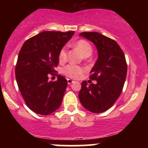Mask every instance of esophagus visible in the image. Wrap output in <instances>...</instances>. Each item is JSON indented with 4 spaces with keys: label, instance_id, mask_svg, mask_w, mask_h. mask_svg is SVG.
Masks as SVG:
<instances>
[{
    "label": "esophagus",
    "instance_id": "esophagus-1",
    "mask_svg": "<svg viewBox=\"0 0 148 148\" xmlns=\"http://www.w3.org/2000/svg\"><path fill=\"white\" fill-rule=\"evenodd\" d=\"M74 82V81H72V79H67V84H68L69 85L72 84V83Z\"/></svg>",
    "mask_w": 148,
    "mask_h": 148
}]
</instances>
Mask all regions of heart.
<instances>
[{"label":"heart","mask_w":148,"mask_h":148,"mask_svg":"<svg viewBox=\"0 0 148 148\" xmlns=\"http://www.w3.org/2000/svg\"><path fill=\"white\" fill-rule=\"evenodd\" d=\"M74 47L79 49L84 57H88L92 53V47L89 42L86 40H79L74 44ZM59 61L64 62L67 58V47H64L60 49L58 54ZM84 72V68L81 66L75 65V64H68L62 69V73L65 76L72 79H77L79 75Z\"/></svg>","instance_id":"b5f03b06"}]
</instances>
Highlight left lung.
<instances>
[{"instance_id": "8db88e82", "label": "left lung", "mask_w": 148, "mask_h": 148, "mask_svg": "<svg viewBox=\"0 0 148 148\" xmlns=\"http://www.w3.org/2000/svg\"><path fill=\"white\" fill-rule=\"evenodd\" d=\"M84 37L96 46L98 58L90 71V79L97 84L81 83L79 98L85 108L92 113L107 111L114 104L123 91L127 76L125 54L115 40L97 32H84Z\"/></svg>"}]
</instances>
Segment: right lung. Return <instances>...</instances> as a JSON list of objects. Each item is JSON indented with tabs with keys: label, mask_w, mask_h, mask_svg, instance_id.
I'll use <instances>...</instances> for the list:
<instances>
[{
	"label": "right lung",
	"mask_w": 148,
	"mask_h": 148,
	"mask_svg": "<svg viewBox=\"0 0 148 148\" xmlns=\"http://www.w3.org/2000/svg\"><path fill=\"white\" fill-rule=\"evenodd\" d=\"M74 34L42 32L27 40L20 50L15 67L16 83L27 106L37 114L49 115L61 105L67 79L58 74L57 81H49L48 76L56 72L59 52Z\"/></svg>",
	"instance_id": "obj_1"
}]
</instances>
